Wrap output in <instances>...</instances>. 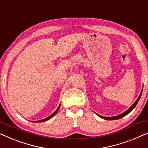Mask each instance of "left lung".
Returning a JSON list of instances; mask_svg holds the SVG:
<instances>
[{
	"mask_svg": "<svg viewBox=\"0 0 148 148\" xmlns=\"http://www.w3.org/2000/svg\"><path fill=\"white\" fill-rule=\"evenodd\" d=\"M142 91H143V89H142V90H141V92H140V95H139V97L137 98V99L136 100V101H135V103H134V104H133V105H132V106H131V107H130V108H129V109H128L126 111H125L124 113H123L122 114H120V115H119L113 116H101V115H98V114H97V115L98 116H100V117H101V118L103 119H105V120H109V121H110V120H116V119H119L122 118V117H123V116H125V115H128V114L130 113V112L132 111V110L134 109L135 107H136V106L137 105V103H138L139 100L140 99L141 96V94H142Z\"/></svg>",
	"mask_w": 148,
	"mask_h": 148,
	"instance_id": "left-lung-1",
	"label": "left lung"
}]
</instances>
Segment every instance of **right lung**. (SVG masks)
Here are the masks:
<instances>
[{
  "label": "right lung",
  "instance_id": "obj_1",
  "mask_svg": "<svg viewBox=\"0 0 148 148\" xmlns=\"http://www.w3.org/2000/svg\"><path fill=\"white\" fill-rule=\"evenodd\" d=\"M60 105H61V104H60V105H59V107H58V109L56 110V111L54 112V113H53L52 114H51V115H50V116H49L48 117H47V118H45V119H41V120H39V121H32V122H33V123H41V122H44V121H48L49 119H50L51 118H52L53 116L56 115V113H58V111H59V109H60Z\"/></svg>",
  "mask_w": 148,
  "mask_h": 148
}]
</instances>
